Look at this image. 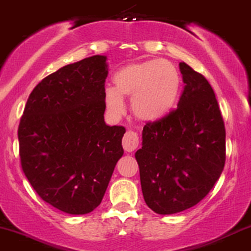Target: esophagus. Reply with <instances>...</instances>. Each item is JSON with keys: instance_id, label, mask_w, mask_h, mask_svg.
<instances>
[{"instance_id": "34e87169", "label": "esophagus", "mask_w": 251, "mask_h": 251, "mask_svg": "<svg viewBox=\"0 0 251 251\" xmlns=\"http://www.w3.org/2000/svg\"><path fill=\"white\" fill-rule=\"evenodd\" d=\"M139 147V137L136 132L127 131L123 138V148L126 152H132Z\"/></svg>"}]
</instances>
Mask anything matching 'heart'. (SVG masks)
<instances>
[{
  "label": "heart",
  "mask_w": 251,
  "mask_h": 251,
  "mask_svg": "<svg viewBox=\"0 0 251 251\" xmlns=\"http://www.w3.org/2000/svg\"><path fill=\"white\" fill-rule=\"evenodd\" d=\"M180 74L167 59L130 63L113 76V88L103 92V102L112 117L125 111L123 99L131 98L134 117L143 123H156L169 114L180 92Z\"/></svg>",
  "instance_id": "obj_1"
}]
</instances>
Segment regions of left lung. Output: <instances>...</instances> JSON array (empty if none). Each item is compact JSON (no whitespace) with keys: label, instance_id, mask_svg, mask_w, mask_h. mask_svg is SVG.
<instances>
[{"label":"left lung","instance_id":"obj_1","mask_svg":"<svg viewBox=\"0 0 251 251\" xmlns=\"http://www.w3.org/2000/svg\"><path fill=\"white\" fill-rule=\"evenodd\" d=\"M183 92L177 108L143 128L136 152L143 197L158 214H174L200 202L225 164V127L211 84L180 63Z\"/></svg>","mask_w":251,"mask_h":251}]
</instances>
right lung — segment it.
Masks as SVG:
<instances>
[{
    "label": "right lung",
    "instance_id": "right-lung-1",
    "mask_svg": "<svg viewBox=\"0 0 251 251\" xmlns=\"http://www.w3.org/2000/svg\"><path fill=\"white\" fill-rule=\"evenodd\" d=\"M107 57H88L46 76L19 125L21 167L38 195L57 210H95L123 156L125 127L104 123Z\"/></svg>",
    "mask_w": 251,
    "mask_h": 251
}]
</instances>
